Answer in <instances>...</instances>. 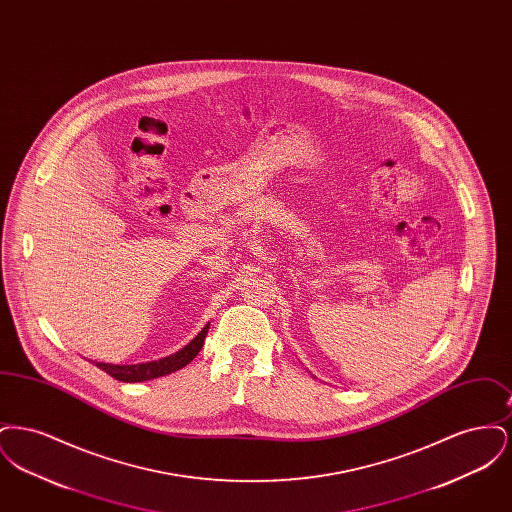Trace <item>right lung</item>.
<instances>
[{"label": "right lung", "mask_w": 512, "mask_h": 512, "mask_svg": "<svg viewBox=\"0 0 512 512\" xmlns=\"http://www.w3.org/2000/svg\"><path fill=\"white\" fill-rule=\"evenodd\" d=\"M209 332V322L203 326V330L190 341L186 347L176 351L174 355L163 357L159 361H149V363H140V365H111V363H96L98 368L105 370L109 376H113L119 382H146L159 376H167L171 372H176L186 365H190L195 359V355L201 351L205 336Z\"/></svg>", "instance_id": "add662e5"}]
</instances>
